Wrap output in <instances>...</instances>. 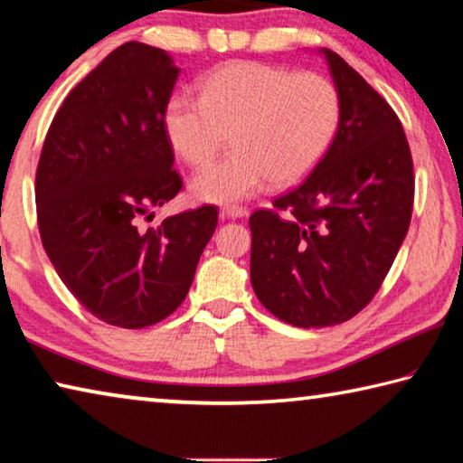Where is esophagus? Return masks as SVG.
Wrapping results in <instances>:
<instances>
[{
  "label": "esophagus",
  "instance_id": "esophagus-1",
  "mask_svg": "<svg viewBox=\"0 0 463 463\" xmlns=\"http://www.w3.org/2000/svg\"><path fill=\"white\" fill-rule=\"evenodd\" d=\"M222 215L230 217V219H240L248 215L246 207H240V204H223L222 207Z\"/></svg>",
  "mask_w": 463,
  "mask_h": 463
}]
</instances>
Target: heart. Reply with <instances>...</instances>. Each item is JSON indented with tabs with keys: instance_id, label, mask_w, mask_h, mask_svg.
Segmentation results:
<instances>
[{
	"instance_id": "obj_1",
	"label": "heart",
	"mask_w": 463,
	"mask_h": 463,
	"mask_svg": "<svg viewBox=\"0 0 463 463\" xmlns=\"http://www.w3.org/2000/svg\"><path fill=\"white\" fill-rule=\"evenodd\" d=\"M343 100L326 75L233 61L201 80V96L174 92L162 127L188 165H203L230 137L233 147L196 174L203 201L232 203L306 178L335 141Z\"/></svg>"
}]
</instances>
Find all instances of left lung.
Listing matches in <instances>:
<instances>
[{"mask_svg": "<svg viewBox=\"0 0 463 463\" xmlns=\"http://www.w3.org/2000/svg\"><path fill=\"white\" fill-rule=\"evenodd\" d=\"M343 100L335 141L314 172L250 215V279L272 316L326 328L380 291L412 217V156L392 106L335 51L322 49Z\"/></svg>", "mask_w": 463, "mask_h": 463, "instance_id": "8db88e82", "label": "left lung"}]
</instances>
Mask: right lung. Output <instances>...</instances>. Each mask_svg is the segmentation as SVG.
<instances>
[{"mask_svg": "<svg viewBox=\"0 0 463 463\" xmlns=\"http://www.w3.org/2000/svg\"><path fill=\"white\" fill-rule=\"evenodd\" d=\"M178 71L162 49L120 44L67 94L36 168L44 252L73 298L118 328L176 312L217 227L215 204L143 227L184 188L162 127Z\"/></svg>", "mask_w": 463, "mask_h": 463, "instance_id": "add662e5", "label": "right lung"}]
</instances>
